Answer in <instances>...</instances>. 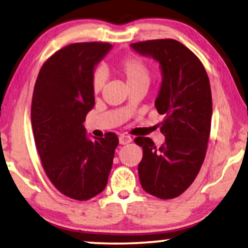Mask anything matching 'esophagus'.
<instances>
[{"instance_id": "1", "label": "esophagus", "mask_w": 248, "mask_h": 248, "mask_svg": "<svg viewBox=\"0 0 248 248\" xmlns=\"http://www.w3.org/2000/svg\"><path fill=\"white\" fill-rule=\"evenodd\" d=\"M132 141V138L128 135H121L120 137V144H127Z\"/></svg>"}]
</instances>
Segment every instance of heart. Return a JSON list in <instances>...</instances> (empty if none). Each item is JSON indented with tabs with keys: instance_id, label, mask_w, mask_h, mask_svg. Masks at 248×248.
I'll return each instance as SVG.
<instances>
[{
	"instance_id": "b5f03b06",
	"label": "heart",
	"mask_w": 248,
	"mask_h": 248,
	"mask_svg": "<svg viewBox=\"0 0 248 248\" xmlns=\"http://www.w3.org/2000/svg\"><path fill=\"white\" fill-rule=\"evenodd\" d=\"M116 69L126 79L128 87L138 84H149L151 80V71L148 64L141 57L128 55L121 59L116 64ZM106 83V73L104 70L97 69L91 76V89L94 93H99Z\"/></svg>"
}]
</instances>
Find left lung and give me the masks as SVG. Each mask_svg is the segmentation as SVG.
Instances as JSON below:
<instances>
[{"instance_id":"1","label":"left lung","mask_w":248,"mask_h":248,"mask_svg":"<svg viewBox=\"0 0 248 248\" xmlns=\"http://www.w3.org/2000/svg\"><path fill=\"white\" fill-rule=\"evenodd\" d=\"M131 47L157 60L162 72L155 106L165 116L160 132L166 141L157 148L150 138H135L143 149L138 167L141 186L155 198H177L194 182L208 149L212 116L208 74L199 57L175 39L145 40Z\"/></svg>"}]
</instances>
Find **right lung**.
<instances>
[{
	"label": "right lung",
	"mask_w": 248,
	"mask_h": 248,
	"mask_svg": "<svg viewBox=\"0 0 248 248\" xmlns=\"http://www.w3.org/2000/svg\"><path fill=\"white\" fill-rule=\"evenodd\" d=\"M111 48L108 43H76L54 53L33 88L31 126L47 177L67 198L87 201L106 187L118 138L90 141L83 122L94 105L93 67Z\"/></svg>",
	"instance_id": "right-lung-1"
}]
</instances>
